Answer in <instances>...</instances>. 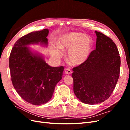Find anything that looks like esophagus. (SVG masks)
<instances>
[{
	"instance_id": "1",
	"label": "esophagus",
	"mask_w": 130,
	"mask_h": 130,
	"mask_svg": "<svg viewBox=\"0 0 130 130\" xmlns=\"http://www.w3.org/2000/svg\"><path fill=\"white\" fill-rule=\"evenodd\" d=\"M72 71L69 68H67L64 70V73L66 74H72Z\"/></svg>"
}]
</instances>
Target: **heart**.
I'll return each instance as SVG.
<instances>
[{
	"label": "heart",
	"instance_id": "1",
	"mask_svg": "<svg viewBox=\"0 0 130 130\" xmlns=\"http://www.w3.org/2000/svg\"><path fill=\"white\" fill-rule=\"evenodd\" d=\"M60 49H69L67 57L70 63L78 66L86 61L92 52L93 40L88 35L81 33L69 32L62 35L57 42ZM53 57L58 60L62 56L61 51L56 48L52 50Z\"/></svg>",
	"mask_w": 130,
	"mask_h": 130
}]
</instances>
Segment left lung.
<instances>
[{"instance_id":"left-lung-1","label":"left lung","mask_w":130,"mask_h":130,"mask_svg":"<svg viewBox=\"0 0 130 130\" xmlns=\"http://www.w3.org/2000/svg\"><path fill=\"white\" fill-rule=\"evenodd\" d=\"M96 48L88 59L73 69L74 92L82 103L94 105L111 96L120 74V57L112 40L98 31Z\"/></svg>"}]
</instances>
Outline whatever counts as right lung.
Instances as JSON below:
<instances>
[{"mask_svg":"<svg viewBox=\"0 0 130 130\" xmlns=\"http://www.w3.org/2000/svg\"><path fill=\"white\" fill-rule=\"evenodd\" d=\"M48 29L30 32L15 43L9 58L11 81L20 96L34 105L51 99L55 86L62 77L64 67H51L41 55L34 53L27 45L48 44Z\"/></svg>","mask_w":130,"mask_h":130,"instance_id":"1","label":"right lung"}]
</instances>
